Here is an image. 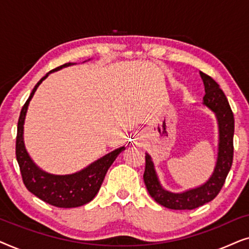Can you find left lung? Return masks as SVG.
<instances>
[{"mask_svg":"<svg viewBox=\"0 0 249 249\" xmlns=\"http://www.w3.org/2000/svg\"><path fill=\"white\" fill-rule=\"evenodd\" d=\"M205 87V95L202 105L209 108L215 115L219 142H217V158L212 176L205 182L195 188L185 192L173 193L166 190L160 181L156 173L154 162L148 153H146V166L144 182L149 195L162 206L171 210H194L211 202L216 197L222 188L229 173L233 159V113L223 90L213 78L199 71Z\"/></svg>","mask_w":249,"mask_h":249,"instance_id":"8db88e82","label":"left lung"}]
</instances>
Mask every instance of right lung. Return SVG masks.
I'll list each match as a JSON object with an SVG mask.
<instances>
[{"instance_id": "right-lung-1", "label": "right lung", "mask_w": 249, "mask_h": 249, "mask_svg": "<svg viewBox=\"0 0 249 249\" xmlns=\"http://www.w3.org/2000/svg\"><path fill=\"white\" fill-rule=\"evenodd\" d=\"M89 60L90 59H88L87 61ZM73 64L76 63L69 62L55 68L47 72L36 84L29 98L23 105L21 113H20L16 142L17 161H18L26 188L45 203L56 207H64V209L83 206L85 204L89 203L97 195L108 168L115 161L117 156L125 149L124 146L114 149L90 163L86 168L71 173V175H53V173L44 171L30 158L26 149L25 139H23V124H25L27 110H28L30 101H32L37 88L43 83V80L49 77L50 73L59 71L62 68L73 66Z\"/></svg>"}]
</instances>
